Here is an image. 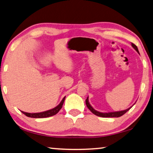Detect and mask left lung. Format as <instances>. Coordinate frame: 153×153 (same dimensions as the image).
I'll list each match as a JSON object with an SVG mask.
<instances>
[{"label":"left lung","mask_w":153,"mask_h":153,"mask_svg":"<svg viewBox=\"0 0 153 153\" xmlns=\"http://www.w3.org/2000/svg\"><path fill=\"white\" fill-rule=\"evenodd\" d=\"M131 46H132V47L139 53L138 47H137V46L133 43H131ZM86 104L87 107L89 108V110L91 111L93 114H94V115L98 116V117H121V116L124 115V114H125L127 111H128L131 108V107H132V106H131V107H129L128 108H127V109L123 110V111H115V112H109V113H102V112H99V111H96L94 108H93L91 105H90L89 100H88V97H87L86 100ZM134 104H135V103H134Z\"/></svg>","instance_id":"obj_1"}]
</instances>
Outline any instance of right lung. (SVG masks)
<instances>
[{
  "instance_id": "1",
  "label": "right lung",
  "mask_w": 153,
  "mask_h": 153,
  "mask_svg": "<svg viewBox=\"0 0 153 153\" xmlns=\"http://www.w3.org/2000/svg\"><path fill=\"white\" fill-rule=\"evenodd\" d=\"M65 97L63 100H61V102L59 104L55 107V108H52V109L46 111H43V112H40V113H26L24 112V111H22V112L27 116V117H32V118H45V117H51V116H53L56 115L59 111H60L61 108H62V106L63 105V102L65 101Z\"/></svg>"
}]
</instances>
